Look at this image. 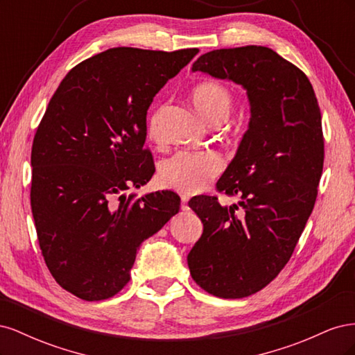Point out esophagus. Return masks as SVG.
<instances>
[{"mask_svg": "<svg viewBox=\"0 0 355 355\" xmlns=\"http://www.w3.org/2000/svg\"><path fill=\"white\" fill-rule=\"evenodd\" d=\"M182 200V210H188V201H189V197L188 196H182L180 197Z\"/></svg>", "mask_w": 355, "mask_h": 355, "instance_id": "34e87169", "label": "esophagus"}]
</instances>
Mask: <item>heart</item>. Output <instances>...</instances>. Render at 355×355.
Returning a JSON list of instances; mask_svg holds the SVG:
<instances>
[{
	"label": "heart",
	"instance_id": "obj_1",
	"mask_svg": "<svg viewBox=\"0 0 355 355\" xmlns=\"http://www.w3.org/2000/svg\"><path fill=\"white\" fill-rule=\"evenodd\" d=\"M191 101L204 120L211 124H219L230 115L234 96L223 84L209 80L192 89ZM161 115H163V106L148 116L146 133L153 141H157L159 136ZM222 168L223 159L218 153L182 151L161 163L158 176L164 187L191 196L206 189Z\"/></svg>",
	"mask_w": 355,
	"mask_h": 355
}]
</instances>
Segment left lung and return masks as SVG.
I'll list each match as a JSON object with an SVG mask.
<instances>
[{
	"instance_id": "8db88e82",
	"label": "left lung",
	"mask_w": 355,
	"mask_h": 355,
	"mask_svg": "<svg viewBox=\"0 0 355 355\" xmlns=\"http://www.w3.org/2000/svg\"><path fill=\"white\" fill-rule=\"evenodd\" d=\"M197 71L241 85L250 105L249 128L216 184L239 204L207 196L188 202L202 222L188 254L192 278L210 295L240 299L280 274L314 209L324 161L321 114L306 75L268 47L213 50L192 63Z\"/></svg>"
}]
</instances>
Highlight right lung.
<instances>
[{"mask_svg": "<svg viewBox=\"0 0 355 355\" xmlns=\"http://www.w3.org/2000/svg\"><path fill=\"white\" fill-rule=\"evenodd\" d=\"M197 53L110 49L72 68L49 102L31 153L32 216L49 271L80 299L120 292L139 245L180 209L171 191H124L153 178L146 112Z\"/></svg>", "mask_w": 355, "mask_h": 355, "instance_id": "add662e5", "label": "right lung"}]
</instances>
